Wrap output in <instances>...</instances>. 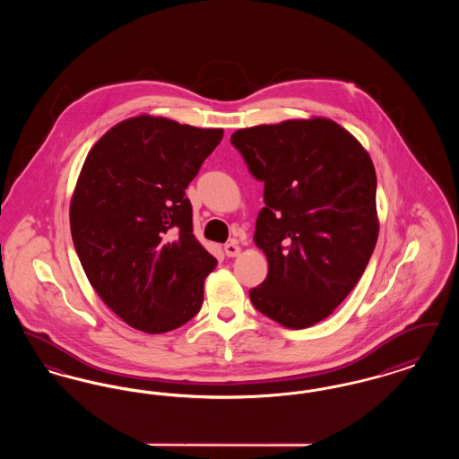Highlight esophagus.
I'll list each match as a JSON object with an SVG mask.
<instances>
[{
    "label": "esophagus",
    "mask_w": 459,
    "mask_h": 459,
    "mask_svg": "<svg viewBox=\"0 0 459 459\" xmlns=\"http://www.w3.org/2000/svg\"><path fill=\"white\" fill-rule=\"evenodd\" d=\"M223 249H225V255H227L229 258H234V256H239L240 255L239 244H238L236 240H230V242H227Z\"/></svg>",
    "instance_id": "obj_1"
}]
</instances>
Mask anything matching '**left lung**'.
<instances>
[{"mask_svg":"<svg viewBox=\"0 0 459 459\" xmlns=\"http://www.w3.org/2000/svg\"><path fill=\"white\" fill-rule=\"evenodd\" d=\"M230 143L264 184L255 244L268 275L251 303L284 327H311L346 299L375 249L370 154L328 118L240 129Z\"/></svg>","mask_w":459,"mask_h":459,"instance_id":"obj_1","label":"left lung"}]
</instances>
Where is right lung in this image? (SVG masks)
Listing matches in <instances>:
<instances>
[{"mask_svg": "<svg viewBox=\"0 0 459 459\" xmlns=\"http://www.w3.org/2000/svg\"><path fill=\"white\" fill-rule=\"evenodd\" d=\"M221 129L139 115L89 152L70 203V230L89 282L126 324L163 333L203 305L217 260L193 234L189 182Z\"/></svg>", "mask_w": 459, "mask_h": 459, "instance_id": "right-lung-1", "label": "right lung"}]
</instances>
